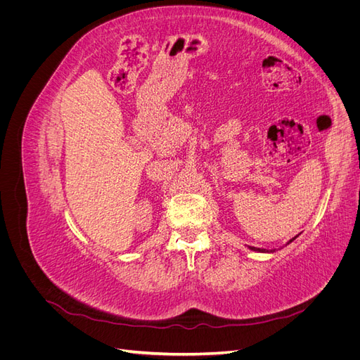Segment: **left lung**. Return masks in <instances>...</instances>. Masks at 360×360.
<instances>
[{"instance_id":"obj_1","label":"left lung","mask_w":360,"mask_h":360,"mask_svg":"<svg viewBox=\"0 0 360 360\" xmlns=\"http://www.w3.org/2000/svg\"><path fill=\"white\" fill-rule=\"evenodd\" d=\"M294 238H296V237H292L290 242H292V240H294ZM290 242H288V243H290ZM250 249H252V250H259V252H270V250H264V249H258V248H252V246H250Z\"/></svg>"}]
</instances>
